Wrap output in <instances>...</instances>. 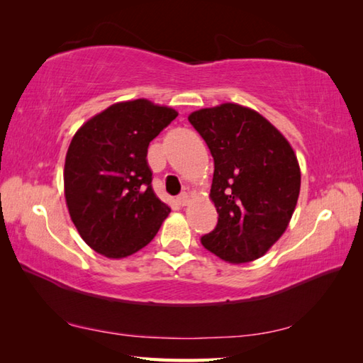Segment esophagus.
Segmentation results:
<instances>
[{
  "instance_id": "34e87169",
  "label": "esophagus",
  "mask_w": 363,
  "mask_h": 363,
  "mask_svg": "<svg viewBox=\"0 0 363 363\" xmlns=\"http://www.w3.org/2000/svg\"><path fill=\"white\" fill-rule=\"evenodd\" d=\"M177 203H179L181 206H187L190 203V195L184 191V194H181L179 196H177Z\"/></svg>"
}]
</instances>
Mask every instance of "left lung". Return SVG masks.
I'll return each mask as SVG.
<instances>
[{
  "label": "left lung",
  "instance_id": "1",
  "mask_svg": "<svg viewBox=\"0 0 363 363\" xmlns=\"http://www.w3.org/2000/svg\"><path fill=\"white\" fill-rule=\"evenodd\" d=\"M213 157L211 199L218 212L206 250L230 264L256 260L279 240L296 207L295 151L256 111L225 103L189 115Z\"/></svg>",
  "mask_w": 363,
  "mask_h": 363
}]
</instances>
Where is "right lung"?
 <instances>
[{
  "label": "right lung",
  "mask_w": 363,
  "mask_h": 363,
  "mask_svg": "<svg viewBox=\"0 0 363 363\" xmlns=\"http://www.w3.org/2000/svg\"><path fill=\"white\" fill-rule=\"evenodd\" d=\"M176 117L172 107L134 99L107 107L74 134L65 157V199L91 250L123 259L157 234L169 207L151 187L146 154L152 138Z\"/></svg>",
  "instance_id": "obj_1"
}]
</instances>
